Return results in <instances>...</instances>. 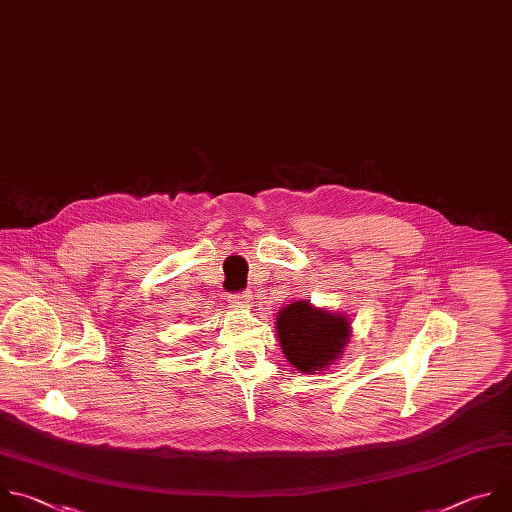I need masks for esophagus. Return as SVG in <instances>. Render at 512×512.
<instances>
[{
  "label": "esophagus",
  "instance_id": "34e87169",
  "mask_svg": "<svg viewBox=\"0 0 512 512\" xmlns=\"http://www.w3.org/2000/svg\"><path fill=\"white\" fill-rule=\"evenodd\" d=\"M230 300L234 302V306H238V309H246V306H248L250 300H252V294H250L248 290H244V292H234V294H230Z\"/></svg>",
  "mask_w": 512,
  "mask_h": 512
}]
</instances>
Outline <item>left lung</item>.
<instances>
[{
	"instance_id": "left-lung-1",
	"label": "left lung",
	"mask_w": 512,
	"mask_h": 512,
	"mask_svg": "<svg viewBox=\"0 0 512 512\" xmlns=\"http://www.w3.org/2000/svg\"><path fill=\"white\" fill-rule=\"evenodd\" d=\"M278 341L298 371H323L347 345L351 331L343 315L315 309L306 300L288 304L278 313Z\"/></svg>"
}]
</instances>
